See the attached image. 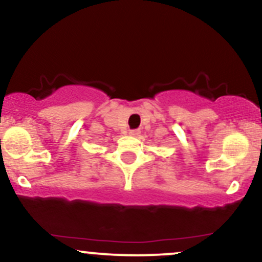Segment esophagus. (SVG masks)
<instances>
[{"mask_svg": "<svg viewBox=\"0 0 262 262\" xmlns=\"http://www.w3.org/2000/svg\"><path fill=\"white\" fill-rule=\"evenodd\" d=\"M129 134H130L132 137H138V135L140 134V130L139 129H132V130H129Z\"/></svg>", "mask_w": 262, "mask_h": 262, "instance_id": "1", "label": "esophagus"}]
</instances>
